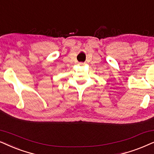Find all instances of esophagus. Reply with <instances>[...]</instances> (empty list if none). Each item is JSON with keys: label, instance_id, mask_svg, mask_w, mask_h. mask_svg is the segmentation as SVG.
I'll return each instance as SVG.
<instances>
[{"label": "esophagus", "instance_id": "34e87169", "mask_svg": "<svg viewBox=\"0 0 154 154\" xmlns=\"http://www.w3.org/2000/svg\"><path fill=\"white\" fill-rule=\"evenodd\" d=\"M79 65H86V63H79Z\"/></svg>", "mask_w": 154, "mask_h": 154}]
</instances>
